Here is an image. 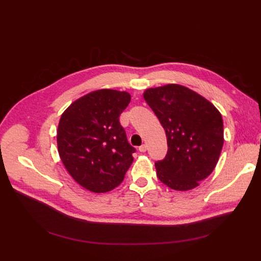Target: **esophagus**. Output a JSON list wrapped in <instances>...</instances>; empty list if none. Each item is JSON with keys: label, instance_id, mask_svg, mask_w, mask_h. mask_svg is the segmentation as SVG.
<instances>
[{"label": "esophagus", "instance_id": "obj_1", "mask_svg": "<svg viewBox=\"0 0 261 261\" xmlns=\"http://www.w3.org/2000/svg\"><path fill=\"white\" fill-rule=\"evenodd\" d=\"M138 150L140 152H146L147 151V146L146 145H141L139 148H138Z\"/></svg>", "mask_w": 261, "mask_h": 261}]
</instances>
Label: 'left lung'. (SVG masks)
I'll list each match as a JSON object with an SVG mask.
<instances>
[{"label":"left lung","instance_id":"8db88e82","mask_svg":"<svg viewBox=\"0 0 261 261\" xmlns=\"http://www.w3.org/2000/svg\"><path fill=\"white\" fill-rule=\"evenodd\" d=\"M165 130L168 152L156 161V176L175 191H189L215 170L223 147V120L207 99L170 84L144 92Z\"/></svg>","mask_w":261,"mask_h":261}]
</instances>
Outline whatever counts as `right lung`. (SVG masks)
<instances>
[{"label": "right lung", "mask_w": 261, "mask_h": 261, "mask_svg": "<svg viewBox=\"0 0 261 261\" xmlns=\"http://www.w3.org/2000/svg\"><path fill=\"white\" fill-rule=\"evenodd\" d=\"M129 101L126 91L100 89L74 101L61 116V160L70 176L92 193L117 187L133 163L136 149L120 123Z\"/></svg>", "instance_id": "obj_1"}]
</instances>
